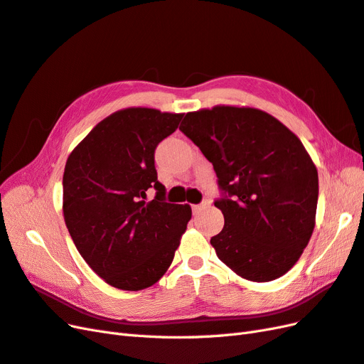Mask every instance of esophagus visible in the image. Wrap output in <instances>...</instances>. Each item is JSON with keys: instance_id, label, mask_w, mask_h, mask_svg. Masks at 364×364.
<instances>
[{"instance_id": "esophagus-1", "label": "esophagus", "mask_w": 364, "mask_h": 364, "mask_svg": "<svg viewBox=\"0 0 364 364\" xmlns=\"http://www.w3.org/2000/svg\"><path fill=\"white\" fill-rule=\"evenodd\" d=\"M205 205V203H203V204H195V205H192V210H193V213H200L201 210H203V207Z\"/></svg>"}]
</instances>
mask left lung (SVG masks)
Returning <instances> with one entry per match:
<instances>
[{
	"instance_id": "8db88e82",
	"label": "left lung",
	"mask_w": 364,
	"mask_h": 364,
	"mask_svg": "<svg viewBox=\"0 0 364 364\" xmlns=\"http://www.w3.org/2000/svg\"><path fill=\"white\" fill-rule=\"evenodd\" d=\"M180 129L228 192L215 201L224 215L223 230L210 240L218 257L252 282L284 276L316 225L318 175L302 141L272 114L252 107L188 112Z\"/></svg>"
}]
</instances>
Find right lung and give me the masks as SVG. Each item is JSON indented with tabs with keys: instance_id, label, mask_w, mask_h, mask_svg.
I'll use <instances>...</instances> for the list:
<instances>
[{
	"instance_id": "obj_1",
	"label": "right lung",
	"mask_w": 364,
	"mask_h": 364,
	"mask_svg": "<svg viewBox=\"0 0 364 364\" xmlns=\"http://www.w3.org/2000/svg\"><path fill=\"white\" fill-rule=\"evenodd\" d=\"M183 114L131 107L99 122L68 155L62 212L77 252L114 288L140 291L163 277L192 218L164 203L154 152ZM158 191L147 201L148 188Z\"/></svg>"
}]
</instances>
